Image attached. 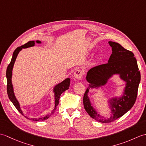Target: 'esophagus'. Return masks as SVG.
Segmentation results:
<instances>
[{
    "instance_id": "1",
    "label": "esophagus",
    "mask_w": 146,
    "mask_h": 146,
    "mask_svg": "<svg viewBox=\"0 0 146 146\" xmlns=\"http://www.w3.org/2000/svg\"><path fill=\"white\" fill-rule=\"evenodd\" d=\"M74 76L76 79H81L83 77V72L82 70H77L75 71L74 73Z\"/></svg>"
}]
</instances>
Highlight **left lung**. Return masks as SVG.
I'll list each match as a JSON object with an SVG mask.
<instances>
[{"label": "left lung", "instance_id": "obj_1", "mask_svg": "<svg viewBox=\"0 0 146 146\" xmlns=\"http://www.w3.org/2000/svg\"><path fill=\"white\" fill-rule=\"evenodd\" d=\"M108 43L112 49V54L107 63L95 66L88 71L86 78L90 83L88 88L104 85L115 74H119L121 78L126 82V86L122 97L113 98L110 101L112 115L108 119L100 116L92 107L88 97L89 90L86 89L83 96L85 109L92 119L102 123L113 122L131 109L137 98L141 81V73L134 53L119 43L112 41Z\"/></svg>", "mask_w": 146, "mask_h": 146}]
</instances>
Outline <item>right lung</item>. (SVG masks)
Segmentation results:
<instances>
[{
	"label": "right lung",
	"mask_w": 146,
	"mask_h": 146,
	"mask_svg": "<svg viewBox=\"0 0 146 146\" xmlns=\"http://www.w3.org/2000/svg\"><path fill=\"white\" fill-rule=\"evenodd\" d=\"M37 43H41V41H36ZM35 42L34 41H29L28 42L26 43L25 44H24L21 46H19V47L15 49V51L13 52V55H12V60L11 61V63L8 65L7 68V71H6V77H7V95L8 97L10 99V100L12 102V103L14 104L15 107L17 108V110L19 111V112L24 115V113H23V111L21 110V108H20V105L17 100L15 98V95H14V90H13V86H12V68H13L14 64L15 63V59H16L17 54L20 51L22 50L23 48H27L29 47H31V46H35ZM70 79L68 78L65 79L63 82H62L61 83H59L57 85H56L54 88V99H55V106L53 110L51 111V113L50 114H48L47 115H46L44 117H41V118H39V119H31V120L34 121H39V120H45L46 119H48V118H49L52 113H54V111H56L58 105L59 104V100H60V98L61 95L63 94V93L66 91V90H68L70 87ZM25 117H26L25 116ZM27 119H30L29 118H27Z\"/></svg>",
	"instance_id": "obj_1"
}]
</instances>
